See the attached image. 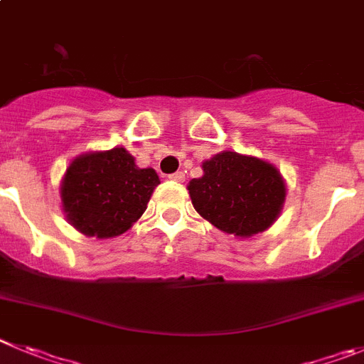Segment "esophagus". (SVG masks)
Here are the masks:
<instances>
[{
    "label": "esophagus",
    "mask_w": 364,
    "mask_h": 364,
    "mask_svg": "<svg viewBox=\"0 0 364 364\" xmlns=\"http://www.w3.org/2000/svg\"><path fill=\"white\" fill-rule=\"evenodd\" d=\"M169 178L175 180V182H184L186 175H184V171H176V173H173V175H169Z\"/></svg>",
    "instance_id": "esophagus-1"
}]
</instances>
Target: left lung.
<instances>
[{"instance_id": "obj_1", "label": "left lung", "mask_w": 364, "mask_h": 364, "mask_svg": "<svg viewBox=\"0 0 364 364\" xmlns=\"http://www.w3.org/2000/svg\"><path fill=\"white\" fill-rule=\"evenodd\" d=\"M204 175L188 186L193 208L220 231L251 238L279 216L287 188L283 176L262 159L222 151L202 162Z\"/></svg>"}]
</instances>
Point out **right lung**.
<instances>
[{
	"label": "right lung",
	"instance_id": "add662e5",
	"mask_svg": "<svg viewBox=\"0 0 364 364\" xmlns=\"http://www.w3.org/2000/svg\"><path fill=\"white\" fill-rule=\"evenodd\" d=\"M159 184L155 169L136 168L124 148L90 151L75 156L66 168L63 211L85 236L113 238L141 218Z\"/></svg>",
	"mask_w": 364,
	"mask_h": 364
}]
</instances>
